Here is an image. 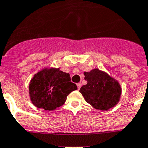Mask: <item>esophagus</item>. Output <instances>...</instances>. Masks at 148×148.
I'll list each match as a JSON object with an SVG mask.
<instances>
[{
	"mask_svg": "<svg viewBox=\"0 0 148 148\" xmlns=\"http://www.w3.org/2000/svg\"><path fill=\"white\" fill-rule=\"evenodd\" d=\"M77 89H78V90H80V88H81V83H77Z\"/></svg>",
	"mask_w": 148,
	"mask_h": 148,
	"instance_id": "obj_1",
	"label": "esophagus"
}]
</instances>
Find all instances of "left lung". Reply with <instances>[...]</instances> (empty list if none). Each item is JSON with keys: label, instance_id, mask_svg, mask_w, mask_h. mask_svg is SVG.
Returning <instances> with one entry per match:
<instances>
[{"label": "left lung", "instance_id": "8db88e82", "mask_svg": "<svg viewBox=\"0 0 148 148\" xmlns=\"http://www.w3.org/2000/svg\"><path fill=\"white\" fill-rule=\"evenodd\" d=\"M87 84L80 88V92L87 103L95 109L105 111L114 106L121 96V87L116 80L99 69L85 72Z\"/></svg>", "mask_w": 148, "mask_h": 148}]
</instances>
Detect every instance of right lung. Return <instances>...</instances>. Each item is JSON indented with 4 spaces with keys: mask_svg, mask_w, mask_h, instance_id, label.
Masks as SVG:
<instances>
[{
    "mask_svg": "<svg viewBox=\"0 0 148 148\" xmlns=\"http://www.w3.org/2000/svg\"><path fill=\"white\" fill-rule=\"evenodd\" d=\"M70 75L59 69L43 70L34 76L29 84V94L34 106L52 111L62 106L69 93L77 88Z\"/></svg>",
    "mask_w": 148,
    "mask_h": 148,
    "instance_id": "add662e5",
    "label": "right lung"
}]
</instances>
